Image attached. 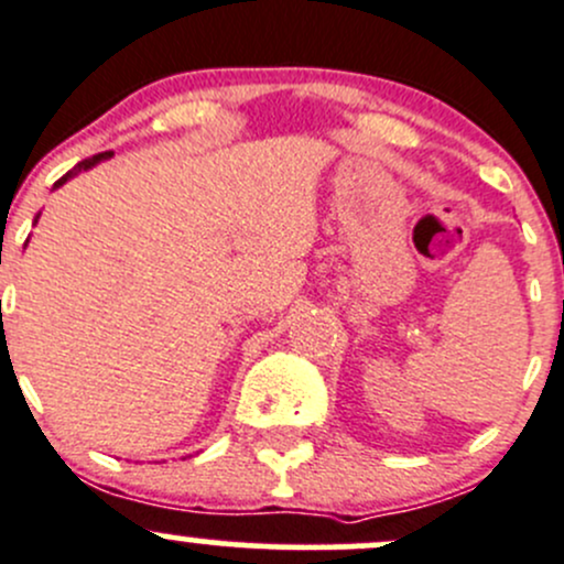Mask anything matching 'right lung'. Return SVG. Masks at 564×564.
I'll return each mask as SVG.
<instances>
[{
	"label": "right lung",
	"mask_w": 564,
	"mask_h": 564,
	"mask_svg": "<svg viewBox=\"0 0 564 564\" xmlns=\"http://www.w3.org/2000/svg\"><path fill=\"white\" fill-rule=\"evenodd\" d=\"M110 156H112V151L97 153V156H91V159H83V162H78V164H75V167H73V170H69V173H67V175H64V177H58V181H56V183H53V188H58V186H62V183H67V181H69V177H73V175H78V173H83V170L94 167V164L105 162V159H110Z\"/></svg>",
	"instance_id": "1"
}]
</instances>
